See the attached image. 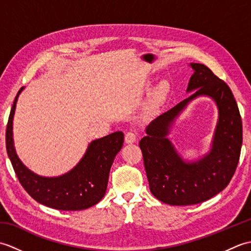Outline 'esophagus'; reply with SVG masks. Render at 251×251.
Masks as SVG:
<instances>
[{
    "instance_id": "obj_1",
    "label": "esophagus",
    "mask_w": 251,
    "mask_h": 251,
    "mask_svg": "<svg viewBox=\"0 0 251 251\" xmlns=\"http://www.w3.org/2000/svg\"><path fill=\"white\" fill-rule=\"evenodd\" d=\"M138 134L136 130H129L125 134V142L126 143H134L137 140Z\"/></svg>"
}]
</instances>
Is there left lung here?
Returning a JSON list of instances; mask_svg holds the SVG:
<instances>
[{
    "mask_svg": "<svg viewBox=\"0 0 251 251\" xmlns=\"http://www.w3.org/2000/svg\"><path fill=\"white\" fill-rule=\"evenodd\" d=\"M194 73L188 92L193 95L156 117L139 142L151 193L168 205H195L226 188L235 173L243 143L242 117L227 84L201 63H191ZM209 95L220 109L212 151L200 161L185 163L166 138L173 120L191 100Z\"/></svg>",
    "mask_w": 251,
    "mask_h": 251,
    "instance_id": "8db88e82",
    "label": "left lung"
}]
</instances>
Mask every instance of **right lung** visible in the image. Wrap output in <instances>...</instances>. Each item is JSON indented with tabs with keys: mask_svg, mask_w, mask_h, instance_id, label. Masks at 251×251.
I'll list each match as a JSON object with an SVG mask.
<instances>
[{
	"mask_svg": "<svg viewBox=\"0 0 251 251\" xmlns=\"http://www.w3.org/2000/svg\"><path fill=\"white\" fill-rule=\"evenodd\" d=\"M20 88L6 126V151L20 184L32 199L59 210H83L97 204L105 194L114 157L123 147L124 134L116 131L90 143L84 157L68 174L56 178L40 177L20 162L13 142V119Z\"/></svg>",
	"mask_w": 251,
	"mask_h": 251,
	"instance_id": "obj_1",
	"label": "right lung"
}]
</instances>
